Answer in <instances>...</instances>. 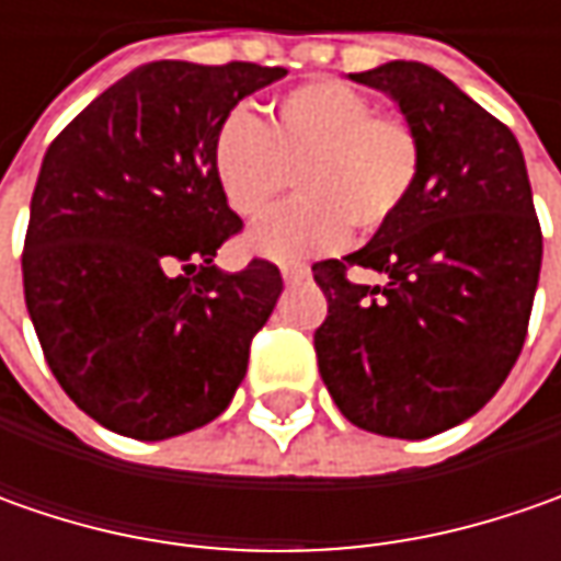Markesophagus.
<instances>
[{
	"label": "esophagus",
	"mask_w": 561,
	"mask_h": 561,
	"mask_svg": "<svg viewBox=\"0 0 561 561\" xmlns=\"http://www.w3.org/2000/svg\"><path fill=\"white\" fill-rule=\"evenodd\" d=\"M280 274H284V280H287V284H299V280H306V277H309V265H296V262H290V265H284V268H280Z\"/></svg>",
	"instance_id": "esophagus-1"
}]
</instances>
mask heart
<instances>
[{
	"label": "heart",
	"mask_w": 561,
	"mask_h": 561,
	"mask_svg": "<svg viewBox=\"0 0 561 561\" xmlns=\"http://www.w3.org/2000/svg\"><path fill=\"white\" fill-rule=\"evenodd\" d=\"M421 171L419 130L340 80H309L271 102L268 118L230 112L211 142V174L240 218H259L293 184L299 196L247 233L274 262L336 249L350 225L375 233L409 199Z\"/></svg>",
	"instance_id": "obj_1"
}]
</instances>
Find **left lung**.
I'll list each match as a JSON object with an SVG mask.
<instances>
[{"mask_svg":"<svg viewBox=\"0 0 561 561\" xmlns=\"http://www.w3.org/2000/svg\"><path fill=\"white\" fill-rule=\"evenodd\" d=\"M397 99L419 130L409 199L368 247L314 262L328 318L318 371L362 431L424 440L484 409L525 346L543 233L515 134L421 61L350 75ZM350 267L383 273L353 285Z\"/></svg>","mask_w":561,"mask_h":561,"instance_id":"obj_1","label":"left lung"}]
</instances>
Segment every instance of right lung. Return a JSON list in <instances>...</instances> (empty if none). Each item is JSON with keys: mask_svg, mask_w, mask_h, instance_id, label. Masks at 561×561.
<instances>
[{"mask_svg": "<svg viewBox=\"0 0 561 561\" xmlns=\"http://www.w3.org/2000/svg\"><path fill=\"white\" fill-rule=\"evenodd\" d=\"M287 75L149 61L46 149L24 237V302L61 390L102 427L168 440L215 421L247 377L284 277L211 265L243 230L211 174L230 108Z\"/></svg>", "mask_w": 561, "mask_h": 561, "instance_id": "1", "label": "right lung"}]
</instances>
